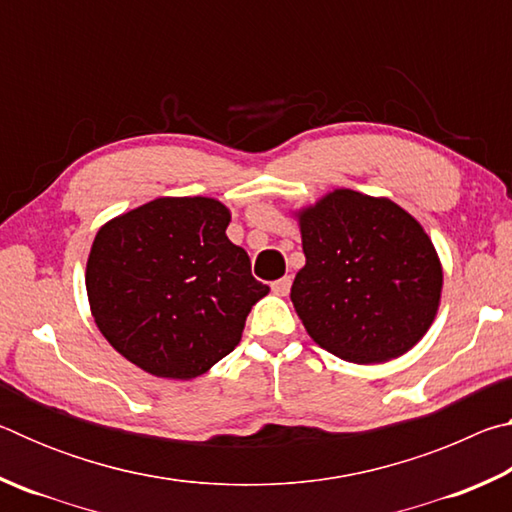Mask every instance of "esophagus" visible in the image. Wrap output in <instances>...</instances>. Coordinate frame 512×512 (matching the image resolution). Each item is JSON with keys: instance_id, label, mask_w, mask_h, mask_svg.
<instances>
[{"instance_id": "1", "label": "esophagus", "mask_w": 512, "mask_h": 512, "mask_svg": "<svg viewBox=\"0 0 512 512\" xmlns=\"http://www.w3.org/2000/svg\"><path fill=\"white\" fill-rule=\"evenodd\" d=\"M271 289H273V293H277V296H287L289 289H291V277L289 275L280 277V280H275L271 284Z\"/></svg>"}]
</instances>
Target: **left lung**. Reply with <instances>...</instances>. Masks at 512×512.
Here are the masks:
<instances>
[{
	"instance_id": "obj_1",
	"label": "left lung",
	"mask_w": 512,
	"mask_h": 512,
	"mask_svg": "<svg viewBox=\"0 0 512 512\" xmlns=\"http://www.w3.org/2000/svg\"><path fill=\"white\" fill-rule=\"evenodd\" d=\"M307 262L291 287L320 348L354 363L409 352L438 311L443 268L422 225L388 198L336 189L300 212Z\"/></svg>"
}]
</instances>
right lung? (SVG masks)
<instances>
[{
  "label": "right lung",
  "instance_id": "right-lung-1",
  "mask_svg": "<svg viewBox=\"0 0 512 512\" xmlns=\"http://www.w3.org/2000/svg\"><path fill=\"white\" fill-rule=\"evenodd\" d=\"M214 198H155L94 237L85 273L94 323L121 357L167 379H194L241 341L268 287L225 235Z\"/></svg>",
  "mask_w": 512,
  "mask_h": 512
}]
</instances>
